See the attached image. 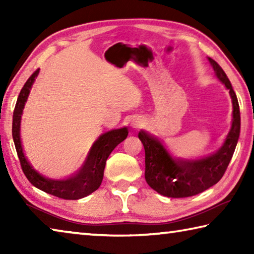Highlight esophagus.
Returning a JSON list of instances; mask_svg holds the SVG:
<instances>
[{
  "label": "esophagus",
  "mask_w": 254,
  "mask_h": 254,
  "mask_svg": "<svg viewBox=\"0 0 254 254\" xmlns=\"http://www.w3.org/2000/svg\"><path fill=\"white\" fill-rule=\"evenodd\" d=\"M133 126H134V127H139L141 126V123L140 122H135L134 124H133Z\"/></svg>",
  "instance_id": "obj_1"
}]
</instances>
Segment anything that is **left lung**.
<instances>
[{
	"instance_id": "left-lung-1",
	"label": "left lung",
	"mask_w": 254,
	"mask_h": 254,
	"mask_svg": "<svg viewBox=\"0 0 254 254\" xmlns=\"http://www.w3.org/2000/svg\"><path fill=\"white\" fill-rule=\"evenodd\" d=\"M207 59L215 76L225 86L232 98L233 119L231 130L216 152L197 159L173 157L158 137L141 130L137 136L145 152L144 177L149 186L160 195L183 198L197 195L212 187L223 177L238 144L241 128L238 98L224 70L215 60L209 57Z\"/></svg>"
}]
</instances>
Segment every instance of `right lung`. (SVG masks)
I'll list each match as a JSON object with an SVG mask.
<instances>
[{"mask_svg":"<svg viewBox=\"0 0 254 254\" xmlns=\"http://www.w3.org/2000/svg\"><path fill=\"white\" fill-rule=\"evenodd\" d=\"M39 70L40 69H37L25 81L15 104L13 122H12V136H13L16 153H18L25 177L34 187L47 192V194L54 195L63 199H80L83 197L91 195L93 191H95L101 186L107 158L118 144L127 139L128 134L127 127H124L121 128H114V130L107 131L98 136V139L89 149L87 157H86L80 168L68 177L54 179L38 173L30 165L23 153L20 139V127L24 105L27 103L34 80L39 74Z\"/></svg>","mask_w":254,"mask_h":254,"instance_id":"right-lung-1","label":"right lung"}]
</instances>
